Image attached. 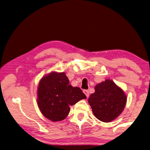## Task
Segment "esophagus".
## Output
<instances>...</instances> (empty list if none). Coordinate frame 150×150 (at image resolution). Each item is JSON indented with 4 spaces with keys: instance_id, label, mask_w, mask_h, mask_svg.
<instances>
[{
    "instance_id": "34e87169",
    "label": "esophagus",
    "mask_w": 150,
    "mask_h": 150,
    "mask_svg": "<svg viewBox=\"0 0 150 150\" xmlns=\"http://www.w3.org/2000/svg\"><path fill=\"white\" fill-rule=\"evenodd\" d=\"M83 92H84V94L86 95V96L87 98H88V97L89 96V92H88V91H87V90H84Z\"/></svg>"
}]
</instances>
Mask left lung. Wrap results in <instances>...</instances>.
Instances as JSON below:
<instances>
[{"mask_svg": "<svg viewBox=\"0 0 150 150\" xmlns=\"http://www.w3.org/2000/svg\"><path fill=\"white\" fill-rule=\"evenodd\" d=\"M94 89L88 100L94 116L105 122L115 120L126 105L127 98L123 90L110 79L97 84Z\"/></svg>", "mask_w": 150, "mask_h": 150, "instance_id": "obj_1", "label": "left lung"}]
</instances>
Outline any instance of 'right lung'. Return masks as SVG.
<instances>
[{
  "label": "right lung",
  "mask_w": 150,
  "mask_h": 150,
  "mask_svg": "<svg viewBox=\"0 0 150 150\" xmlns=\"http://www.w3.org/2000/svg\"><path fill=\"white\" fill-rule=\"evenodd\" d=\"M82 91L69 84L66 73L52 71L40 80L37 88V104L46 118L56 122L64 120L70 106L86 99Z\"/></svg>",
  "instance_id": "1"
}]
</instances>
